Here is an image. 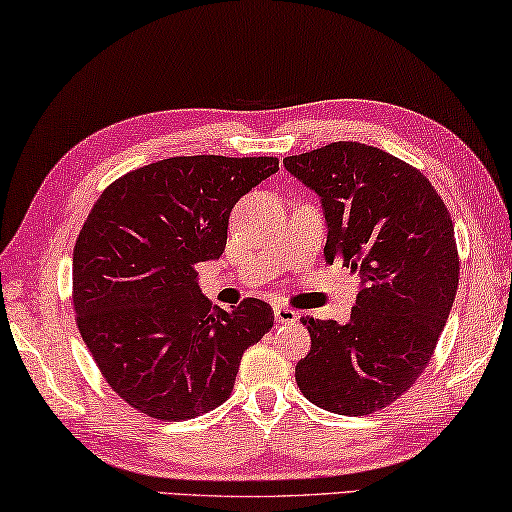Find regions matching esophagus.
Returning a JSON list of instances; mask_svg holds the SVG:
<instances>
[{
  "instance_id": "34e87169",
  "label": "esophagus",
  "mask_w": 512,
  "mask_h": 512,
  "mask_svg": "<svg viewBox=\"0 0 512 512\" xmlns=\"http://www.w3.org/2000/svg\"><path fill=\"white\" fill-rule=\"evenodd\" d=\"M274 320L279 324H295V322H299V313L292 311V308H288V306H276Z\"/></svg>"
}]
</instances>
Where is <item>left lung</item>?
I'll use <instances>...</instances> for the list:
<instances>
[{
	"label": "left lung",
	"mask_w": 512,
	"mask_h": 512,
	"mask_svg": "<svg viewBox=\"0 0 512 512\" xmlns=\"http://www.w3.org/2000/svg\"><path fill=\"white\" fill-rule=\"evenodd\" d=\"M315 190L329 236L324 261L360 276L347 324L301 317L311 351L295 367L308 401L370 415L424 372L458 290V249L445 201L417 167L360 142L283 158Z\"/></svg>",
	"instance_id": "8db88e82"
}]
</instances>
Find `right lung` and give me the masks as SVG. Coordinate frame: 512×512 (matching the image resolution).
<instances>
[{
  "instance_id": "right-lung-1",
  "label": "right lung",
  "mask_w": 512,
  "mask_h": 512,
  "mask_svg": "<svg viewBox=\"0 0 512 512\" xmlns=\"http://www.w3.org/2000/svg\"><path fill=\"white\" fill-rule=\"evenodd\" d=\"M276 170L274 156H174L95 201L74 245L72 301L99 372L131 408L167 422L217 408L245 349L272 329L261 299L213 306L197 263L222 256L231 208Z\"/></svg>"
}]
</instances>
